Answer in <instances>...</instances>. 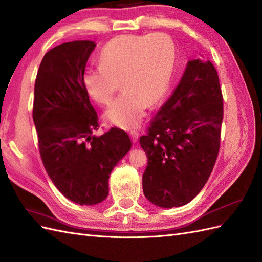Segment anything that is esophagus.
<instances>
[{"label": "esophagus", "mask_w": 262, "mask_h": 262, "mask_svg": "<svg viewBox=\"0 0 262 262\" xmlns=\"http://www.w3.org/2000/svg\"><path fill=\"white\" fill-rule=\"evenodd\" d=\"M130 137H131V139H132L133 143H137L138 139H139V132H137V131H131V132H130Z\"/></svg>", "instance_id": "esophagus-1"}]
</instances>
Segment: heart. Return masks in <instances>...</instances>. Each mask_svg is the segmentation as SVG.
Listing matches in <instances>:
<instances>
[{
    "label": "heart",
    "instance_id": "b5f03b06",
    "mask_svg": "<svg viewBox=\"0 0 262 262\" xmlns=\"http://www.w3.org/2000/svg\"><path fill=\"white\" fill-rule=\"evenodd\" d=\"M175 54V45L164 34L119 36L101 50L100 66L85 70V90L94 100L106 105L120 82L123 93L108 107L105 119L121 129H133L143 119L147 105H155L167 91Z\"/></svg>",
    "mask_w": 262,
    "mask_h": 262
}]
</instances>
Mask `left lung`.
<instances>
[{"instance_id": "left-lung-1", "label": "left lung", "mask_w": 262, "mask_h": 262, "mask_svg": "<svg viewBox=\"0 0 262 262\" xmlns=\"http://www.w3.org/2000/svg\"><path fill=\"white\" fill-rule=\"evenodd\" d=\"M223 97L209 60L187 63L171 96L140 138L148 158L142 177L146 199L161 208L189 203L207 184L220 148Z\"/></svg>"}]
</instances>
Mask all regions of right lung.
<instances>
[{"label": "right lung", "mask_w": 262, "mask_h": 262, "mask_svg": "<svg viewBox=\"0 0 262 262\" xmlns=\"http://www.w3.org/2000/svg\"><path fill=\"white\" fill-rule=\"evenodd\" d=\"M95 47L91 40L54 47L45 54L35 83L33 119L43 166L59 191L81 205L106 199L110 173L131 148L123 130L93 134L98 116L83 74Z\"/></svg>", "instance_id": "obj_1"}]
</instances>
